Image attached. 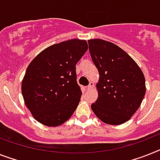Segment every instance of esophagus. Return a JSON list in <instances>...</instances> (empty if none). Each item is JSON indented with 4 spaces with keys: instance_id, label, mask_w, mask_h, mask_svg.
<instances>
[{
    "instance_id": "obj_1",
    "label": "esophagus",
    "mask_w": 160,
    "mask_h": 160,
    "mask_svg": "<svg viewBox=\"0 0 160 160\" xmlns=\"http://www.w3.org/2000/svg\"><path fill=\"white\" fill-rule=\"evenodd\" d=\"M93 87H94V83L93 82H90L89 85L87 87V90H90L92 89V88H93Z\"/></svg>"
}]
</instances>
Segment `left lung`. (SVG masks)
<instances>
[{"label": "left lung", "mask_w": 160, "mask_h": 160, "mask_svg": "<svg viewBox=\"0 0 160 160\" xmlns=\"http://www.w3.org/2000/svg\"><path fill=\"white\" fill-rule=\"evenodd\" d=\"M88 44L100 76L98 98L91 106L92 111L106 124H122L142 105L146 89L143 72L117 45L101 39L88 40Z\"/></svg>", "instance_id": "left-lung-1"}]
</instances>
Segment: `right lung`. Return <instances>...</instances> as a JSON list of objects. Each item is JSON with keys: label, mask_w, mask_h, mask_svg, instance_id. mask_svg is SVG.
Masks as SVG:
<instances>
[{"label": "right lung", "mask_w": 160, "mask_h": 160, "mask_svg": "<svg viewBox=\"0 0 160 160\" xmlns=\"http://www.w3.org/2000/svg\"><path fill=\"white\" fill-rule=\"evenodd\" d=\"M88 49L86 40L62 42L43 50L28 66L21 91L38 122L58 127L72 115L82 94L77 83L76 64Z\"/></svg>", "instance_id": "1"}]
</instances>
